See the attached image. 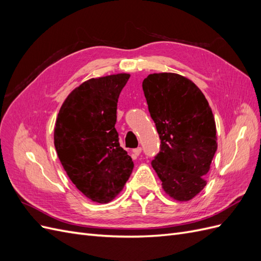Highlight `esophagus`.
Instances as JSON below:
<instances>
[{
  "instance_id": "obj_1",
  "label": "esophagus",
  "mask_w": 261,
  "mask_h": 261,
  "mask_svg": "<svg viewBox=\"0 0 261 261\" xmlns=\"http://www.w3.org/2000/svg\"><path fill=\"white\" fill-rule=\"evenodd\" d=\"M133 152H134V154H135V155H139L140 152H141V148H140V147L135 148V149L133 150Z\"/></svg>"
}]
</instances>
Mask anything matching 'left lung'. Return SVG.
I'll return each instance as SVG.
<instances>
[{
    "label": "left lung",
    "mask_w": 261,
    "mask_h": 261,
    "mask_svg": "<svg viewBox=\"0 0 261 261\" xmlns=\"http://www.w3.org/2000/svg\"><path fill=\"white\" fill-rule=\"evenodd\" d=\"M148 109L161 139L151 164L165 194L176 201L198 195L217 151V128L201 90L175 73L150 74L143 82Z\"/></svg>",
    "instance_id": "1"
}]
</instances>
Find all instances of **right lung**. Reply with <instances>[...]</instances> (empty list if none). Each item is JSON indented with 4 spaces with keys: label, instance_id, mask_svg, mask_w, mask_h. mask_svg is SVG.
I'll use <instances>...</instances> for the list:
<instances>
[{
    "label": "right lung",
    "instance_id": "right-lung-1",
    "mask_svg": "<svg viewBox=\"0 0 261 261\" xmlns=\"http://www.w3.org/2000/svg\"><path fill=\"white\" fill-rule=\"evenodd\" d=\"M129 74L91 78L70 92L60 109L54 146L67 176L93 202L122 192L134 162L118 143L117 100Z\"/></svg>",
    "mask_w": 261,
    "mask_h": 261
}]
</instances>
